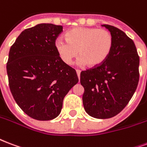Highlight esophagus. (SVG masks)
Wrapping results in <instances>:
<instances>
[{"instance_id":"1","label":"esophagus","mask_w":147,"mask_h":147,"mask_svg":"<svg viewBox=\"0 0 147 147\" xmlns=\"http://www.w3.org/2000/svg\"><path fill=\"white\" fill-rule=\"evenodd\" d=\"M76 73H77V76H78V78H80V73H81V71H80V70H76Z\"/></svg>"}]
</instances>
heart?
<instances>
[{"mask_svg":"<svg viewBox=\"0 0 147 147\" xmlns=\"http://www.w3.org/2000/svg\"><path fill=\"white\" fill-rule=\"evenodd\" d=\"M65 40L59 38L55 47L60 59L66 65H71L79 52L80 65L94 68L103 63L113 48V39L109 31L96 28L78 27L66 32Z\"/></svg>","mask_w":147,"mask_h":147,"instance_id":"heart-1","label":"heart"}]
</instances>
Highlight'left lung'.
<instances>
[{
	"instance_id": "left-lung-1",
	"label": "left lung",
	"mask_w": 147,
	"mask_h": 147,
	"mask_svg": "<svg viewBox=\"0 0 147 147\" xmlns=\"http://www.w3.org/2000/svg\"><path fill=\"white\" fill-rule=\"evenodd\" d=\"M113 36L112 51L103 63L82 71L84 109L96 119L112 118L126 107L139 82L140 58L135 44L116 27L102 24Z\"/></svg>"
}]
</instances>
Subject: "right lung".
Wrapping results in <instances>:
<instances>
[{
	"label": "right lung",
	"instance_id": "obj_1",
	"mask_svg": "<svg viewBox=\"0 0 147 147\" xmlns=\"http://www.w3.org/2000/svg\"><path fill=\"white\" fill-rule=\"evenodd\" d=\"M62 26L38 24L20 34L9 51L7 73L19 107L37 120H51L61 113L65 96L78 78L61 61L55 47Z\"/></svg>",
	"mask_w": 147,
	"mask_h": 147
}]
</instances>
